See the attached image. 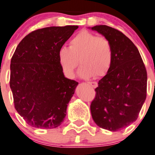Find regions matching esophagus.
Returning <instances> with one entry per match:
<instances>
[{
	"label": "esophagus",
	"instance_id": "1",
	"mask_svg": "<svg viewBox=\"0 0 155 155\" xmlns=\"http://www.w3.org/2000/svg\"><path fill=\"white\" fill-rule=\"evenodd\" d=\"M88 84H89L94 88H96L97 87V83L96 81H91V82H89Z\"/></svg>",
	"mask_w": 155,
	"mask_h": 155
}]
</instances>
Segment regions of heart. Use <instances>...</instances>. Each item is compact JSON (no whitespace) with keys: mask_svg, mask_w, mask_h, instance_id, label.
Returning a JSON list of instances; mask_svg holds the SVG:
<instances>
[{"mask_svg":"<svg viewBox=\"0 0 155 155\" xmlns=\"http://www.w3.org/2000/svg\"><path fill=\"white\" fill-rule=\"evenodd\" d=\"M113 58V48L110 41L85 30L71 39L69 47H61L58 51L60 64L69 78L74 76L79 60L82 64L78 73L81 78L104 76L110 70Z\"/></svg>","mask_w":155,"mask_h":155,"instance_id":"heart-1","label":"heart"}]
</instances>
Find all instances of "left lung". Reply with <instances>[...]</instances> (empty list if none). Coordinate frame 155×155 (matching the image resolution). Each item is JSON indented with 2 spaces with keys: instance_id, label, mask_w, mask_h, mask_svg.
Returning a JSON list of instances; mask_svg holds the SVG:
<instances>
[{
  "instance_id": "1",
  "label": "left lung",
  "mask_w": 155,
  "mask_h": 155,
  "mask_svg": "<svg viewBox=\"0 0 155 155\" xmlns=\"http://www.w3.org/2000/svg\"><path fill=\"white\" fill-rule=\"evenodd\" d=\"M88 28L108 39L113 52L111 67L95 89L91 115L99 127L117 132L138 118L146 99V69L137 47L123 32L106 25Z\"/></svg>"
}]
</instances>
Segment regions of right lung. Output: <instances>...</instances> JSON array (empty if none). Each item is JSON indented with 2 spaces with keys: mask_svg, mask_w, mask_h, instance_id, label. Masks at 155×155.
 Instances as JSON below:
<instances>
[{
  "mask_svg": "<svg viewBox=\"0 0 155 155\" xmlns=\"http://www.w3.org/2000/svg\"><path fill=\"white\" fill-rule=\"evenodd\" d=\"M78 26H49L30 32L10 61V87L15 109L38 129L59 126L78 83L65 78L58 51Z\"/></svg>",
  "mask_w": 155,
  "mask_h": 155,
  "instance_id": "right-lung-1",
  "label": "right lung"
}]
</instances>
